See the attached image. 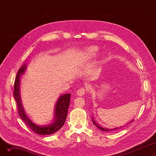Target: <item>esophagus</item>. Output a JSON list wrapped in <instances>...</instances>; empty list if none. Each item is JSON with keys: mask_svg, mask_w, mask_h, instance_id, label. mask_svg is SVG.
<instances>
[{"mask_svg": "<svg viewBox=\"0 0 156 156\" xmlns=\"http://www.w3.org/2000/svg\"><path fill=\"white\" fill-rule=\"evenodd\" d=\"M85 92H86V89L85 88H81L77 91L76 94L78 96H82L85 94Z\"/></svg>", "mask_w": 156, "mask_h": 156, "instance_id": "1", "label": "esophagus"}]
</instances>
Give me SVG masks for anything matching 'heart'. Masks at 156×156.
Returning a JSON list of instances; mask_svg holds the SVG:
<instances>
[{"label": "heart", "mask_w": 156, "mask_h": 156, "mask_svg": "<svg viewBox=\"0 0 156 156\" xmlns=\"http://www.w3.org/2000/svg\"><path fill=\"white\" fill-rule=\"evenodd\" d=\"M99 48L96 46H91L86 48L85 51V57L88 59H92L97 54Z\"/></svg>", "instance_id": "heart-1"}]
</instances>
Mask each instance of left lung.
Here are the masks:
<instances>
[{
    "mask_svg": "<svg viewBox=\"0 0 156 156\" xmlns=\"http://www.w3.org/2000/svg\"><path fill=\"white\" fill-rule=\"evenodd\" d=\"M92 122H93V123H94V125L96 126V127H97L99 129H100L101 130H102V131H103V132H111V131H113V130H116V129H120L121 128H122V127H123V126H120V127H117V128H112V129H109V128H104L103 127H102V126H101L99 125H98L97 122L95 121V120L94 119V118H92ZM133 120H132V121H130L129 122H132ZM129 122H128V123L126 125H127L128 123H129Z\"/></svg>",
    "mask_w": 156,
    "mask_h": 156,
    "instance_id": "8db88e82",
    "label": "left lung"
}]
</instances>
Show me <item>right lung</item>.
Masks as SVG:
<instances>
[{
	"label": "right lung",
	"instance_id": "add662e5",
	"mask_svg": "<svg viewBox=\"0 0 156 156\" xmlns=\"http://www.w3.org/2000/svg\"><path fill=\"white\" fill-rule=\"evenodd\" d=\"M27 69V64H24L19 69L14 86V97L17 102L18 114L21 119L25 122L26 125L31 128L35 133L41 135H51L59 130L64 125L66 119L68 108L70 104V94H66L61 95L57 100L54 111V118L53 122L48 125L40 126L34 123L26 114L23 107L20 97V81L21 76L23 75Z\"/></svg>",
	"mask_w": 156,
	"mask_h": 156
}]
</instances>
